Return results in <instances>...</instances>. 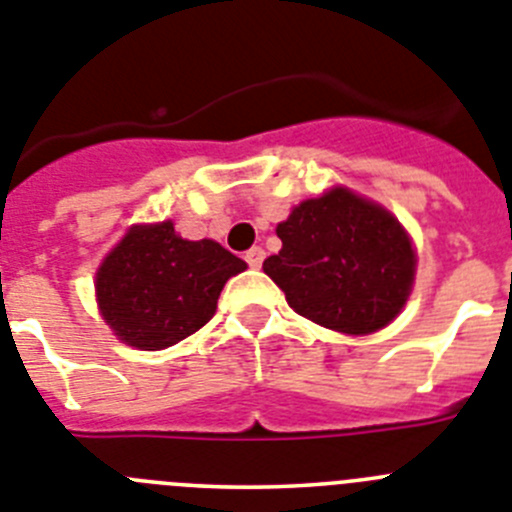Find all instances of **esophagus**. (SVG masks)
Instances as JSON below:
<instances>
[{
    "label": "esophagus",
    "instance_id": "34e87169",
    "mask_svg": "<svg viewBox=\"0 0 512 512\" xmlns=\"http://www.w3.org/2000/svg\"><path fill=\"white\" fill-rule=\"evenodd\" d=\"M244 260H247V265H250V268H262V260H265V250H262V247H252L250 252H247V255H244Z\"/></svg>",
    "mask_w": 512,
    "mask_h": 512
}]
</instances>
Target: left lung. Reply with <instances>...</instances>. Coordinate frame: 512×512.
I'll use <instances>...</instances> for the list:
<instances>
[{
  "instance_id": "left-lung-1",
  "label": "left lung",
  "mask_w": 512,
  "mask_h": 512,
  "mask_svg": "<svg viewBox=\"0 0 512 512\" xmlns=\"http://www.w3.org/2000/svg\"><path fill=\"white\" fill-rule=\"evenodd\" d=\"M283 247L262 270L296 314L345 335H368L402 311L415 250L399 221L345 188L296 206L278 224Z\"/></svg>"
}]
</instances>
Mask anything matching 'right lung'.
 I'll list each match as a JSON object with an SVG mask.
<instances>
[{
	"mask_svg": "<svg viewBox=\"0 0 512 512\" xmlns=\"http://www.w3.org/2000/svg\"><path fill=\"white\" fill-rule=\"evenodd\" d=\"M244 268L213 239L177 237L172 221L136 226L97 270V301L123 342L162 350L201 330L224 283Z\"/></svg>",
	"mask_w": 512,
	"mask_h": 512,
	"instance_id": "1",
	"label": "right lung"
}]
</instances>
